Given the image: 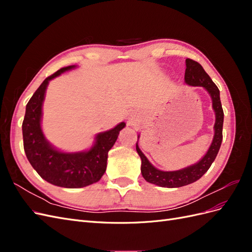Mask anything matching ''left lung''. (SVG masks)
<instances>
[{
	"label": "left lung",
	"instance_id": "left-lung-1",
	"mask_svg": "<svg viewBox=\"0 0 252 252\" xmlns=\"http://www.w3.org/2000/svg\"><path fill=\"white\" fill-rule=\"evenodd\" d=\"M185 83L190 86H202L208 91L212 100V108L216 112L215 123V135L210 147L200 162L194 165L188 166L184 169L177 171H162L157 169L144 156L143 152L136 143V151L142 159L141 172L143 178L151 184L158 185L161 187L175 188L191 184V183L201 179L203 175L210 168L211 164L215 161L220 144L223 140V122L224 112L220 104V90L215 83L212 82L209 75L206 73L204 68L195 61L186 59V70H185Z\"/></svg>",
	"mask_w": 252,
	"mask_h": 252
}]
</instances>
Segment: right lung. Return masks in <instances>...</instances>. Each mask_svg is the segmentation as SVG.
<instances>
[{"mask_svg":"<svg viewBox=\"0 0 252 252\" xmlns=\"http://www.w3.org/2000/svg\"><path fill=\"white\" fill-rule=\"evenodd\" d=\"M75 66H67L49 75L26 105L22 124L24 150L29 163L40 177L52 185L65 188H81L100 181L107 166L108 151L125 127L122 122L108 131L98 133L95 143L87 151L61 152L45 139L41 128L42 105L50 80Z\"/></svg>","mask_w":252,"mask_h":252,"instance_id":"right-lung-1","label":"right lung"}]
</instances>
